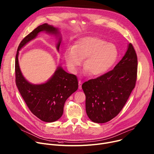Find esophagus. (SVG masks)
<instances>
[{
    "label": "esophagus",
    "instance_id": "1",
    "mask_svg": "<svg viewBox=\"0 0 154 154\" xmlns=\"http://www.w3.org/2000/svg\"><path fill=\"white\" fill-rule=\"evenodd\" d=\"M78 85H79V89H82V82L79 80L78 81Z\"/></svg>",
    "mask_w": 154,
    "mask_h": 154
}]
</instances>
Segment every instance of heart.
Returning <instances> with one entry per match:
<instances>
[{"label":"heart","mask_w":154,"mask_h":154,"mask_svg":"<svg viewBox=\"0 0 154 154\" xmlns=\"http://www.w3.org/2000/svg\"><path fill=\"white\" fill-rule=\"evenodd\" d=\"M63 57L71 72L76 73L84 61L86 73L97 76L109 71L119 57L116 45L97 37H86L76 41L72 48L66 49Z\"/></svg>","instance_id":"obj_1"}]
</instances>
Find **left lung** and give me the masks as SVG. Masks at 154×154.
<instances>
[{
    "label": "left lung",
    "mask_w": 154,
    "mask_h": 154,
    "mask_svg": "<svg viewBox=\"0 0 154 154\" xmlns=\"http://www.w3.org/2000/svg\"><path fill=\"white\" fill-rule=\"evenodd\" d=\"M137 57L131 43L112 71L82 85L86 95V111L90 120L105 123L118 114L135 87Z\"/></svg>",
    "instance_id": "1"
}]
</instances>
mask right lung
Returning <instances> with one entry per match:
<instances>
[{"mask_svg": "<svg viewBox=\"0 0 154 154\" xmlns=\"http://www.w3.org/2000/svg\"><path fill=\"white\" fill-rule=\"evenodd\" d=\"M45 32L55 36L57 39L56 49L59 52L62 40L60 30L48 23L42 24L25 37L18 47L15 57V82L18 89L30 111L40 120L53 122L58 120L63 113L66 99L78 88L77 77L65 71L61 64L53 75L40 84H33L23 76L19 63V51L38 35Z\"/></svg>", "mask_w": 154, "mask_h": 154, "instance_id": "right-lung-1", "label": "right lung"}]
</instances>
